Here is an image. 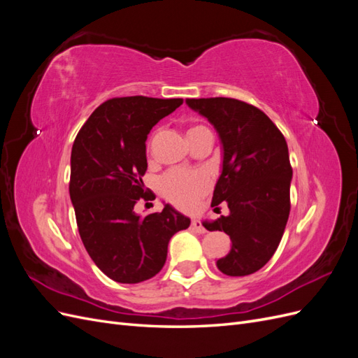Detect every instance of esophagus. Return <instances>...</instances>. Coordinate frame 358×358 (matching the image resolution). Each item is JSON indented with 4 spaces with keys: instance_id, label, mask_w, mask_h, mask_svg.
Here are the masks:
<instances>
[{
    "instance_id": "34e87169",
    "label": "esophagus",
    "mask_w": 358,
    "mask_h": 358,
    "mask_svg": "<svg viewBox=\"0 0 358 358\" xmlns=\"http://www.w3.org/2000/svg\"><path fill=\"white\" fill-rule=\"evenodd\" d=\"M191 227L196 231H199V233H203V231H206V229L203 227V224H201V221L200 220H192V222H191Z\"/></svg>"
}]
</instances>
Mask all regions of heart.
Segmentation results:
<instances>
[{"mask_svg": "<svg viewBox=\"0 0 358 358\" xmlns=\"http://www.w3.org/2000/svg\"><path fill=\"white\" fill-rule=\"evenodd\" d=\"M208 129L203 125H194L188 134ZM210 188V179L201 170H173L161 179V192L169 201L180 208H191L203 194Z\"/></svg>", "mask_w": 358, "mask_h": 358, "instance_id": "b5f03b06", "label": "heart"}]
</instances>
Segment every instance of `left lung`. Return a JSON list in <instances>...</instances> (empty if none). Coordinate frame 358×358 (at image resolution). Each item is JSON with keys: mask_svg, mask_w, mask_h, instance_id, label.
I'll return each mask as SVG.
<instances>
[{"mask_svg": "<svg viewBox=\"0 0 358 358\" xmlns=\"http://www.w3.org/2000/svg\"><path fill=\"white\" fill-rule=\"evenodd\" d=\"M218 133L221 175L212 208L225 201L229 213L203 221L209 231L230 236V252L216 262L224 275L246 276L273 257L289 215V164L285 137L257 107L225 96L187 99Z\"/></svg>", "mask_w": 358, "mask_h": 358, "instance_id": "obj_1", "label": "left lung"}]
</instances>
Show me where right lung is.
I'll return each mask as SVG.
<instances>
[{
    "label": "right lung",
    "mask_w": 358,
    "mask_h": 358,
    "mask_svg": "<svg viewBox=\"0 0 358 358\" xmlns=\"http://www.w3.org/2000/svg\"><path fill=\"white\" fill-rule=\"evenodd\" d=\"M182 99L122 96L96 107L71 149L70 199L80 239L95 266L121 284L155 276L167 258L171 236L191 220L173 206L140 216L134 204L148 199L146 138L175 112Z\"/></svg>",
    "instance_id": "1"
}]
</instances>
